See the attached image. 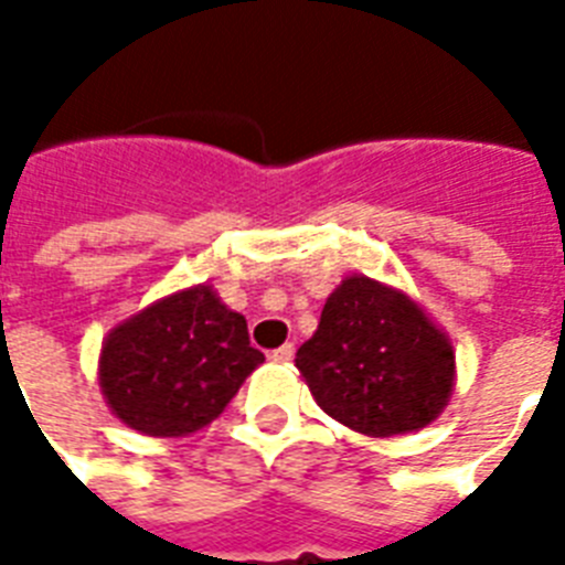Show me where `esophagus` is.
<instances>
[{
	"label": "esophagus",
	"instance_id": "1",
	"mask_svg": "<svg viewBox=\"0 0 565 565\" xmlns=\"http://www.w3.org/2000/svg\"><path fill=\"white\" fill-rule=\"evenodd\" d=\"M292 354H296V345L284 343V345H278V349H275V352L269 354V358H273L275 363H290Z\"/></svg>",
	"mask_w": 565,
	"mask_h": 565
}]
</instances>
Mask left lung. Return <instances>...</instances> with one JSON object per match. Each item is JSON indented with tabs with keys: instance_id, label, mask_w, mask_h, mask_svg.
<instances>
[{
	"instance_id": "1",
	"label": "left lung",
	"mask_w": 565,
	"mask_h": 565,
	"mask_svg": "<svg viewBox=\"0 0 565 565\" xmlns=\"http://www.w3.org/2000/svg\"><path fill=\"white\" fill-rule=\"evenodd\" d=\"M322 411L366 437L428 428L455 390V345L404 290L349 275L296 352Z\"/></svg>"
}]
</instances>
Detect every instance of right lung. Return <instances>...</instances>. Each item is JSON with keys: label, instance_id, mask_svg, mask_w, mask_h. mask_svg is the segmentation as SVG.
Segmentation results:
<instances>
[{"label": "right lung", "instance_id": "obj_1", "mask_svg": "<svg viewBox=\"0 0 565 565\" xmlns=\"http://www.w3.org/2000/svg\"><path fill=\"white\" fill-rule=\"evenodd\" d=\"M260 363L243 313L222 305L211 284H195L110 328L99 386L128 428L146 437H190L228 407Z\"/></svg>", "mask_w": 565, "mask_h": 565}]
</instances>
